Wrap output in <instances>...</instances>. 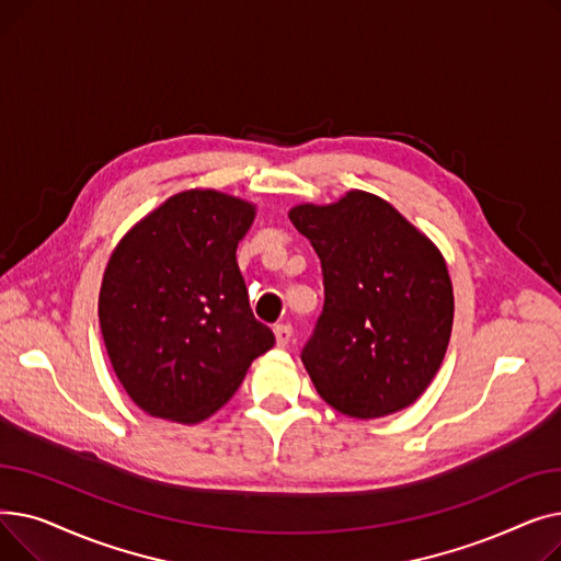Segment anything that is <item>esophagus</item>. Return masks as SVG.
Here are the masks:
<instances>
[{
    "label": "esophagus",
    "instance_id": "esophagus-1",
    "mask_svg": "<svg viewBox=\"0 0 561 561\" xmlns=\"http://www.w3.org/2000/svg\"><path fill=\"white\" fill-rule=\"evenodd\" d=\"M290 336H293L290 325H277L275 328V343H277V347H286L290 343Z\"/></svg>",
    "mask_w": 561,
    "mask_h": 561
}]
</instances>
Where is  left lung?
Wrapping results in <instances>:
<instances>
[{"label":"left lung","instance_id":"obj_1","mask_svg":"<svg viewBox=\"0 0 561 561\" xmlns=\"http://www.w3.org/2000/svg\"><path fill=\"white\" fill-rule=\"evenodd\" d=\"M288 218L322 265L325 307L302 350L320 398L362 421L414 404L453 332L444 254L396 206L366 191L298 204Z\"/></svg>","mask_w":561,"mask_h":561}]
</instances>
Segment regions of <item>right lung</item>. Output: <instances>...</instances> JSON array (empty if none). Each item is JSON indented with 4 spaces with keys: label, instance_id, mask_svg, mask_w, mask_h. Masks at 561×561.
Masks as SVG:
<instances>
[{
    "label": "right lung",
    "instance_id": "obj_1",
    "mask_svg": "<svg viewBox=\"0 0 561 561\" xmlns=\"http://www.w3.org/2000/svg\"><path fill=\"white\" fill-rule=\"evenodd\" d=\"M254 216L252 202L191 188L115 245L100 288V328L115 377L145 414L206 421L275 345L236 263Z\"/></svg>",
    "mask_w": 561,
    "mask_h": 561
}]
</instances>
